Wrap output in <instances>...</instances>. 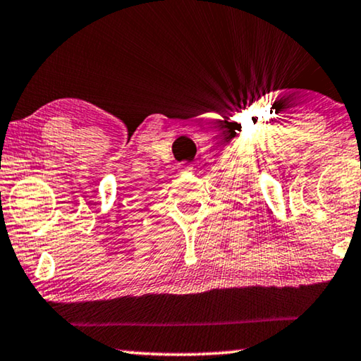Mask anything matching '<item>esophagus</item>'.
<instances>
[{
  "label": "esophagus",
  "mask_w": 361,
  "mask_h": 361,
  "mask_svg": "<svg viewBox=\"0 0 361 361\" xmlns=\"http://www.w3.org/2000/svg\"><path fill=\"white\" fill-rule=\"evenodd\" d=\"M182 167H184V169H182V171H185V172H192V171H194V167H192V164H190V166H182Z\"/></svg>",
  "instance_id": "esophagus-1"
}]
</instances>
